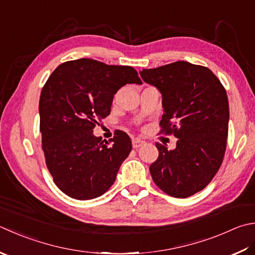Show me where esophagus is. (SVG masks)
<instances>
[{
    "label": "esophagus",
    "mask_w": 255,
    "mask_h": 255,
    "mask_svg": "<svg viewBox=\"0 0 255 255\" xmlns=\"http://www.w3.org/2000/svg\"><path fill=\"white\" fill-rule=\"evenodd\" d=\"M144 143H145V142L140 140V138H134V140L132 141V145H133L134 148H138L140 146H142Z\"/></svg>",
    "instance_id": "obj_1"
}]
</instances>
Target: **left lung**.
<instances>
[{
    "label": "left lung",
    "mask_w": 255,
    "mask_h": 255,
    "mask_svg": "<svg viewBox=\"0 0 255 255\" xmlns=\"http://www.w3.org/2000/svg\"><path fill=\"white\" fill-rule=\"evenodd\" d=\"M140 75L160 91V124L177 138L174 150L155 144L152 179L166 194L187 198L203 190L222 164L230 118L227 92L210 69L185 61L142 70Z\"/></svg>",
    "instance_id": "8db88e82"
}]
</instances>
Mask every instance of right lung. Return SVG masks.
<instances>
[{
	"mask_svg": "<svg viewBox=\"0 0 255 255\" xmlns=\"http://www.w3.org/2000/svg\"><path fill=\"white\" fill-rule=\"evenodd\" d=\"M142 84L131 66L93 59L57 66L42 89L40 131L46 166L66 195L91 200L105 193L132 150L131 138L115 132L112 143L93 128L111 112L114 94L126 84Z\"/></svg>",
	"mask_w": 255,
	"mask_h": 255,
	"instance_id": "add662e5",
	"label": "right lung"
}]
</instances>
